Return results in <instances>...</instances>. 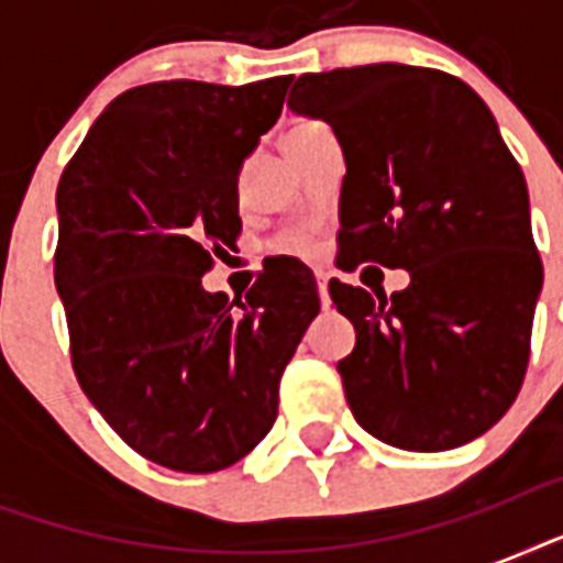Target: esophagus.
<instances>
[{
    "mask_svg": "<svg viewBox=\"0 0 563 563\" xmlns=\"http://www.w3.org/2000/svg\"><path fill=\"white\" fill-rule=\"evenodd\" d=\"M330 277H333V272H324V268H318L316 272L318 295H321V303H324V307H330Z\"/></svg>",
    "mask_w": 563,
    "mask_h": 563,
    "instance_id": "obj_1",
    "label": "esophagus"
}]
</instances>
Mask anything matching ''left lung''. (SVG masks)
<instances>
[{"label": "left lung", "instance_id": "left-lung-1", "mask_svg": "<svg viewBox=\"0 0 563 563\" xmlns=\"http://www.w3.org/2000/svg\"><path fill=\"white\" fill-rule=\"evenodd\" d=\"M289 108L342 143V268L411 277L391 298L330 280L356 330L339 362L353 418L415 453L479 438L523 385L543 286L526 178L490 110L455 75L406 64L300 75Z\"/></svg>", "mask_w": 563, "mask_h": 563}]
</instances>
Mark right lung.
Wrapping results in <instances>:
<instances>
[{"mask_svg": "<svg viewBox=\"0 0 563 563\" xmlns=\"http://www.w3.org/2000/svg\"><path fill=\"white\" fill-rule=\"evenodd\" d=\"M289 84L134 87L57 184L55 286L75 376L128 446L172 471H224L263 441L321 309L298 260L274 263L245 300L201 286L212 256L236 245L239 169Z\"/></svg>", "mask_w": 563, "mask_h": 563, "instance_id": "obj_1", "label": "right lung"}]
</instances>
